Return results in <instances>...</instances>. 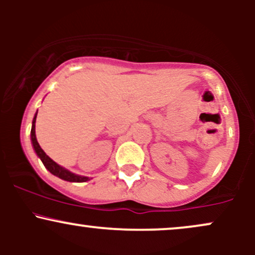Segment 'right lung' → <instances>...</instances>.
I'll list each match as a JSON object with an SVG mask.
<instances>
[{
  "label": "right lung",
  "mask_w": 255,
  "mask_h": 255,
  "mask_svg": "<svg viewBox=\"0 0 255 255\" xmlns=\"http://www.w3.org/2000/svg\"><path fill=\"white\" fill-rule=\"evenodd\" d=\"M37 114H38V111H37L36 114H34L33 121H32L31 142H32V146H33L34 152H36L37 156L39 157V159L43 162L44 166H45V168L48 169V170L50 171L52 175H55V176L60 177L61 180L68 181V182H86V181H89L90 180L89 177L80 176V175L74 174V172L69 171L68 169L63 168V166H61L60 164H57L56 162H54V160H52L51 158L49 157L48 154H46L45 152L42 150V147H40L39 144H38L37 137H36V119H37Z\"/></svg>",
  "instance_id": "add662e5"
}]
</instances>
